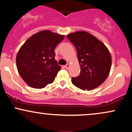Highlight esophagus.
Masks as SVG:
<instances>
[{"instance_id":"34e87169","label":"esophagus","mask_w":132,"mask_h":132,"mask_svg":"<svg viewBox=\"0 0 132 132\" xmlns=\"http://www.w3.org/2000/svg\"><path fill=\"white\" fill-rule=\"evenodd\" d=\"M69 66H70V64H69V63H68L67 64L65 65V66H64V68H66V69H68V68H69Z\"/></svg>"}]
</instances>
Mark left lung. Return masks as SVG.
Returning a JSON list of instances; mask_svg holds the SVG:
<instances>
[{
    "label": "left lung",
    "mask_w": 132,
    "mask_h": 132,
    "mask_svg": "<svg viewBox=\"0 0 132 132\" xmlns=\"http://www.w3.org/2000/svg\"><path fill=\"white\" fill-rule=\"evenodd\" d=\"M67 38L76 47L81 67L80 75L71 79L72 83L84 90L99 87L108 77L111 68L112 57L108 48L84 31L71 33Z\"/></svg>",
    "instance_id": "obj_1"
}]
</instances>
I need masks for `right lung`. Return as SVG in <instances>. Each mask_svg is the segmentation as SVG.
<instances>
[{"label": "right lung", "mask_w": 132, "mask_h": 132, "mask_svg": "<svg viewBox=\"0 0 132 132\" xmlns=\"http://www.w3.org/2000/svg\"><path fill=\"white\" fill-rule=\"evenodd\" d=\"M64 38V35L43 30L30 37L20 48L16 68L30 87L42 89L54 81L61 69L54 59V49Z\"/></svg>", "instance_id": "1"}]
</instances>
